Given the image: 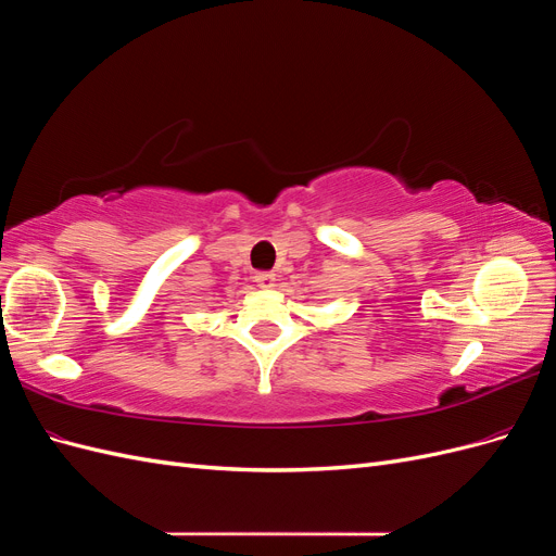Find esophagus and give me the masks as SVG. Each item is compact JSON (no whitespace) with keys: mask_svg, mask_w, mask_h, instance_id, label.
Masks as SVG:
<instances>
[{"mask_svg":"<svg viewBox=\"0 0 556 556\" xmlns=\"http://www.w3.org/2000/svg\"><path fill=\"white\" fill-rule=\"evenodd\" d=\"M255 282L260 285V288H264V290H271L274 285H276V274L274 271H260L255 276Z\"/></svg>","mask_w":556,"mask_h":556,"instance_id":"esophagus-1","label":"esophagus"}]
</instances>
